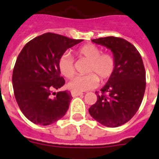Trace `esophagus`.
I'll use <instances>...</instances> for the list:
<instances>
[{
  "label": "esophagus",
  "instance_id": "esophagus-1",
  "mask_svg": "<svg viewBox=\"0 0 159 159\" xmlns=\"http://www.w3.org/2000/svg\"><path fill=\"white\" fill-rule=\"evenodd\" d=\"M71 94H72V97H77V96H82V95H83V93H82V92H71Z\"/></svg>",
  "mask_w": 159,
  "mask_h": 159
}]
</instances>
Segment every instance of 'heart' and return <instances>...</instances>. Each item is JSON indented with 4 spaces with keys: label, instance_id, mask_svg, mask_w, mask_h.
Listing matches in <instances>:
<instances>
[{
    "label": "heart",
    "instance_id": "heart-1",
    "mask_svg": "<svg viewBox=\"0 0 159 159\" xmlns=\"http://www.w3.org/2000/svg\"><path fill=\"white\" fill-rule=\"evenodd\" d=\"M77 55L89 60L87 72L88 74L77 76L67 84L68 89L72 92H81L92 89L98 84V78L102 81L107 80L113 74L116 68V60L110 53H102L98 46L88 43L80 47ZM60 72L67 78H72L75 74L74 60L68 52H65L58 59Z\"/></svg>",
    "mask_w": 159,
    "mask_h": 159
}]
</instances>
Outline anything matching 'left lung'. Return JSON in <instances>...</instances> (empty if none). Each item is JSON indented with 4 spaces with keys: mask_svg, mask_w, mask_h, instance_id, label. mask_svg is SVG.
<instances>
[{
    "mask_svg": "<svg viewBox=\"0 0 159 159\" xmlns=\"http://www.w3.org/2000/svg\"><path fill=\"white\" fill-rule=\"evenodd\" d=\"M111 49L116 68L89 108L92 118L107 127L128 122L139 108L146 87V73L140 53L125 39L114 36L92 39Z\"/></svg>",
    "mask_w": 159,
    "mask_h": 159,
    "instance_id": "left-lung-1",
    "label": "left lung"
}]
</instances>
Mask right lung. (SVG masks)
Instances as JSON below:
<instances>
[{
	"label": "right lung",
	"mask_w": 159,
	"mask_h": 159,
	"mask_svg": "<svg viewBox=\"0 0 159 159\" xmlns=\"http://www.w3.org/2000/svg\"><path fill=\"white\" fill-rule=\"evenodd\" d=\"M82 41L46 33L22 48L14 67L12 84L17 104L29 120L48 125L64 116L72 97L67 91L53 92L65 84L58 59L67 48ZM52 94L56 96L53 98Z\"/></svg>",
	"instance_id": "right-lung-1"
}]
</instances>
